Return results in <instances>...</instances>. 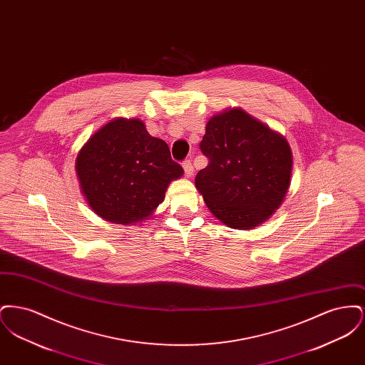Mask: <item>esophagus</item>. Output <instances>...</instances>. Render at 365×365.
Here are the masks:
<instances>
[{
	"instance_id": "obj_1",
	"label": "esophagus",
	"mask_w": 365,
	"mask_h": 365,
	"mask_svg": "<svg viewBox=\"0 0 365 365\" xmlns=\"http://www.w3.org/2000/svg\"><path fill=\"white\" fill-rule=\"evenodd\" d=\"M182 165H183V170H185L186 176L191 178V175L194 173V168H192V164H191L190 160H185V161L182 163Z\"/></svg>"
}]
</instances>
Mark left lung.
Returning a JSON list of instances; mask_svg holds the SVG:
<instances>
[{
	"instance_id": "1",
	"label": "left lung",
	"mask_w": 365,
	"mask_h": 365,
	"mask_svg": "<svg viewBox=\"0 0 365 365\" xmlns=\"http://www.w3.org/2000/svg\"><path fill=\"white\" fill-rule=\"evenodd\" d=\"M200 149L208 165L195 176V186L220 222L250 230L279 208L293 167L283 137L241 109H231L207 123Z\"/></svg>"
}]
</instances>
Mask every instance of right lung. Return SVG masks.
Returning a JSON list of instances; mask_svg holds the SVG:
<instances>
[{"label": "right lung", "mask_w": 365, "mask_h": 365, "mask_svg": "<svg viewBox=\"0 0 365 365\" xmlns=\"http://www.w3.org/2000/svg\"><path fill=\"white\" fill-rule=\"evenodd\" d=\"M76 173L98 216L130 225L163 202L170 182L180 178L183 168L173 160L168 145L153 138L140 120L116 119L81 149Z\"/></svg>", "instance_id": "obj_1"}]
</instances>
